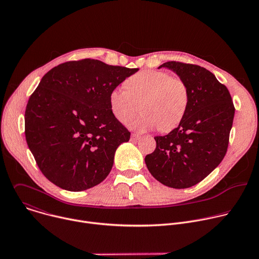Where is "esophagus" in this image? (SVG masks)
<instances>
[{"label":"esophagus","mask_w":259,"mask_h":259,"mask_svg":"<svg viewBox=\"0 0 259 259\" xmlns=\"http://www.w3.org/2000/svg\"><path fill=\"white\" fill-rule=\"evenodd\" d=\"M139 137H140V135H138L136 133H132L131 134V139L132 140H137V139H139Z\"/></svg>","instance_id":"1"}]
</instances>
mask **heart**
I'll return each instance as SVG.
<instances>
[{"label":"heart","instance_id":"heart-1","mask_svg":"<svg viewBox=\"0 0 259 259\" xmlns=\"http://www.w3.org/2000/svg\"><path fill=\"white\" fill-rule=\"evenodd\" d=\"M141 115L128 125L138 131L159 127L163 132L175 128L186 115L190 91L182 79L161 70H142L128 78L125 88L116 87L109 93V107L114 117L127 124L137 112Z\"/></svg>","mask_w":259,"mask_h":259}]
</instances>
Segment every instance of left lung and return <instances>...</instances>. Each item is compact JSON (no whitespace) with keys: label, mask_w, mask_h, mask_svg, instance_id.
Wrapping results in <instances>:
<instances>
[{"label":"left lung","mask_w":259,"mask_h":259,"mask_svg":"<svg viewBox=\"0 0 259 259\" xmlns=\"http://www.w3.org/2000/svg\"><path fill=\"white\" fill-rule=\"evenodd\" d=\"M174 71L187 83L190 102L178 127L156 136L154 153L144 159L151 174L164 186L188 189L202 181L224 160L235 106L228 88L208 69L168 61L159 66Z\"/></svg>","instance_id":"1"}]
</instances>
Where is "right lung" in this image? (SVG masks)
<instances>
[{"mask_svg": "<svg viewBox=\"0 0 259 259\" xmlns=\"http://www.w3.org/2000/svg\"><path fill=\"white\" fill-rule=\"evenodd\" d=\"M137 70L83 59L61 63L42 78L26 105L25 138L55 186L81 192L109 174L118 146L130 139L110 110L109 93Z\"/></svg>", "mask_w": 259, "mask_h": 259, "instance_id": "1", "label": "right lung"}]
</instances>
